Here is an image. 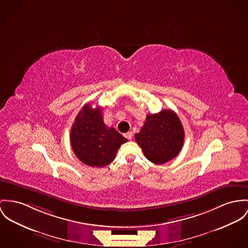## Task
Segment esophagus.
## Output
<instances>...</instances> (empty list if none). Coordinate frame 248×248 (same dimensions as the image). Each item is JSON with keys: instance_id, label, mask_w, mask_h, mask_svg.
Wrapping results in <instances>:
<instances>
[{"instance_id": "esophagus-1", "label": "esophagus", "mask_w": 248, "mask_h": 248, "mask_svg": "<svg viewBox=\"0 0 248 248\" xmlns=\"http://www.w3.org/2000/svg\"><path fill=\"white\" fill-rule=\"evenodd\" d=\"M124 137L127 139V140H131L133 138V134L132 132H127V133L124 134Z\"/></svg>"}]
</instances>
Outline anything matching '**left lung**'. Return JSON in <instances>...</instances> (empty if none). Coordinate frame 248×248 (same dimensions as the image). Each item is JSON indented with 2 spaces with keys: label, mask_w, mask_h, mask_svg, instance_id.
Wrapping results in <instances>:
<instances>
[{
  "label": "left lung",
  "mask_w": 248,
  "mask_h": 248,
  "mask_svg": "<svg viewBox=\"0 0 248 248\" xmlns=\"http://www.w3.org/2000/svg\"><path fill=\"white\" fill-rule=\"evenodd\" d=\"M183 125L176 113L164 109L147 114L143 126L135 135L145 157L155 164H163L175 157L184 143Z\"/></svg>",
  "instance_id": "8db88e82"
}]
</instances>
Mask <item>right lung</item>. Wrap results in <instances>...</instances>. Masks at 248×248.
Here are the masks:
<instances>
[{
  "instance_id": "right-lung-1",
  "label": "right lung",
  "mask_w": 248,
  "mask_h": 248,
  "mask_svg": "<svg viewBox=\"0 0 248 248\" xmlns=\"http://www.w3.org/2000/svg\"><path fill=\"white\" fill-rule=\"evenodd\" d=\"M71 144L78 159L92 167H105L114 160L120 146L127 140L104 123L102 108L85 105L71 129Z\"/></svg>"
}]
</instances>
